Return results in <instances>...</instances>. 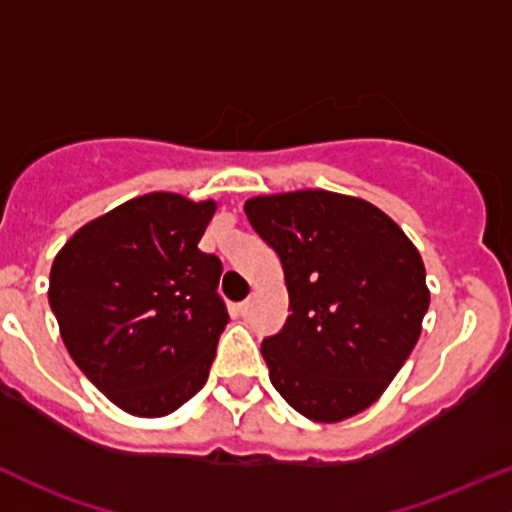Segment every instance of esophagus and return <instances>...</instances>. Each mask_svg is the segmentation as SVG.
<instances>
[{"mask_svg": "<svg viewBox=\"0 0 512 512\" xmlns=\"http://www.w3.org/2000/svg\"><path fill=\"white\" fill-rule=\"evenodd\" d=\"M238 311H240V316H243V318L250 316V313H252V299H247V301L240 303V306H238Z\"/></svg>", "mask_w": 512, "mask_h": 512, "instance_id": "esophagus-1", "label": "esophagus"}]
</instances>
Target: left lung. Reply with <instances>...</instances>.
<instances>
[{
    "label": "left lung",
    "mask_w": 512,
    "mask_h": 512,
    "mask_svg": "<svg viewBox=\"0 0 512 512\" xmlns=\"http://www.w3.org/2000/svg\"><path fill=\"white\" fill-rule=\"evenodd\" d=\"M277 250L289 291L282 333L262 342L274 389L316 423L379 401L401 372L430 306L418 247L357 196L301 189L245 201Z\"/></svg>",
    "instance_id": "obj_1"
}]
</instances>
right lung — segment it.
<instances>
[{
	"mask_svg": "<svg viewBox=\"0 0 512 512\" xmlns=\"http://www.w3.org/2000/svg\"><path fill=\"white\" fill-rule=\"evenodd\" d=\"M216 201L136 196L55 255L48 301L77 367L121 411L162 418L209 379L228 325L223 265L199 250Z\"/></svg>",
	"mask_w": 512,
	"mask_h": 512,
	"instance_id": "obj_1",
	"label": "right lung"
}]
</instances>
